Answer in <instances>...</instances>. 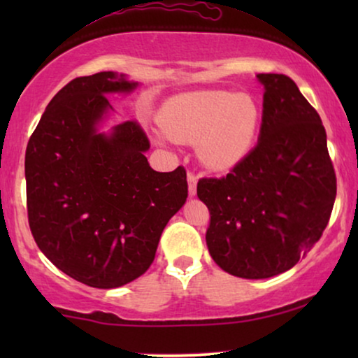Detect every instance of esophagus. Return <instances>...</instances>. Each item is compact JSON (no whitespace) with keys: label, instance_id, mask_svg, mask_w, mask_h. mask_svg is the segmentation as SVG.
<instances>
[{"label":"esophagus","instance_id":"34e87169","mask_svg":"<svg viewBox=\"0 0 358 358\" xmlns=\"http://www.w3.org/2000/svg\"><path fill=\"white\" fill-rule=\"evenodd\" d=\"M187 182H189V194L195 195V192H197V176H195L194 173H189Z\"/></svg>","mask_w":358,"mask_h":358}]
</instances>
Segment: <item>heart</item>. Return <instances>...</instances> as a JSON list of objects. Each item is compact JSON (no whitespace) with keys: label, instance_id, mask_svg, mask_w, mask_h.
<instances>
[{"label":"heart","instance_id":"heart-1","mask_svg":"<svg viewBox=\"0 0 358 358\" xmlns=\"http://www.w3.org/2000/svg\"><path fill=\"white\" fill-rule=\"evenodd\" d=\"M261 107L249 94L199 91L171 99L161 112V125L176 141H197L205 166L224 171L238 164L256 141Z\"/></svg>","mask_w":358,"mask_h":358}]
</instances>
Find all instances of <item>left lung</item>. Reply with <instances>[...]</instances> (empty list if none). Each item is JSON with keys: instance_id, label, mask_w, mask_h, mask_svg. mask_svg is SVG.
<instances>
[{"instance_id": "left-lung-1", "label": "left lung", "mask_w": 358, "mask_h": 358, "mask_svg": "<svg viewBox=\"0 0 358 358\" xmlns=\"http://www.w3.org/2000/svg\"><path fill=\"white\" fill-rule=\"evenodd\" d=\"M264 91L257 145L223 178H202L207 246L224 272L268 278L320 241L336 200V173L315 107L287 75L259 73Z\"/></svg>"}]
</instances>
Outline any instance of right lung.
Here are the masks:
<instances>
[{"label":"right lung","instance_id":"right-lung-1","mask_svg":"<svg viewBox=\"0 0 358 358\" xmlns=\"http://www.w3.org/2000/svg\"><path fill=\"white\" fill-rule=\"evenodd\" d=\"M136 83L112 71L75 78L53 96L26 150L27 218L37 246L75 280L115 288L148 271L161 233L187 199L182 166L150 168V140L136 120L97 125L106 92Z\"/></svg>","mask_w":358,"mask_h":358}]
</instances>
